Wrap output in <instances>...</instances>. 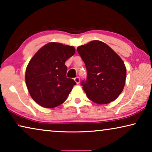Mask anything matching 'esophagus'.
Wrapping results in <instances>:
<instances>
[{
  "instance_id": "esophagus-1",
  "label": "esophagus",
  "mask_w": 152,
  "mask_h": 152,
  "mask_svg": "<svg viewBox=\"0 0 152 152\" xmlns=\"http://www.w3.org/2000/svg\"><path fill=\"white\" fill-rule=\"evenodd\" d=\"M74 80L75 81V82L77 83V84H80V77H75L74 79Z\"/></svg>"
}]
</instances>
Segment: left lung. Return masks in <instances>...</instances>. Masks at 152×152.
I'll use <instances>...</instances> for the list:
<instances>
[{
  "label": "left lung",
  "instance_id": "obj_1",
  "mask_svg": "<svg viewBox=\"0 0 152 152\" xmlns=\"http://www.w3.org/2000/svg\"><path fill=\"white\" fill-rule=\"evenodd\" d=\"M77 50L86 68V80L81 84L88 98L99 104L115 100L123 90L126 77L121 58L100 41H92Z\"/></svg>",
  "mask_w": 152,
  "mask_h": 152
}]
</instances>
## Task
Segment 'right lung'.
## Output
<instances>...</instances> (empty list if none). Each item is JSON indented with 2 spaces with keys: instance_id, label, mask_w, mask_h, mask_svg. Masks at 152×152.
<instances>
[{
  "instance_id": "1",
  "label": "right lung",
  "mask_w": 152,
  "mask_h": 152,
  "mask_svg": "<svg viewBox=\"0 0 152 152\" xmlns=\"http://www.w3.org/2000/svg\"><path fill=\"white\" fill-rule=\"evenodd\" d=\"M75 53L73 46L51 42L37 52L26 71L32 98L41 107L54 108L66 101L76 82L66 77L65 62Z\"/></svg>"
}]
</instances>
